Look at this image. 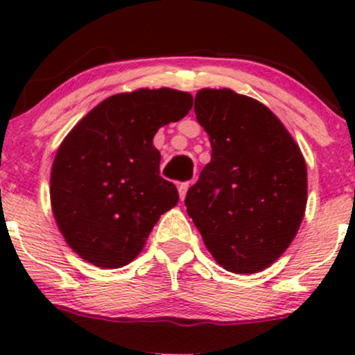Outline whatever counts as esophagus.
Here are the masks:
<instances>
[{"instance_id":"esophagus-1","label":"esophagus","mask_w":355,"mask_h":355,"mask_svg":"<svg viewBox=\"0 0 355 355\" xmlns=\"http://www.w3.org/2000/svg\"><path fill=\"white\" fill-rule=\"evenodd\" d=\"M189 189H190V182H183V183H180V185H178V193H180L182 200L185 198L187 190H189Z\"/></svg>"}]
</instances>
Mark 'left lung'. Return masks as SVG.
I'll return each mask as SVG.
<instances>
[{
	"mask_svg": "<svg viewBox=\"0 0 355 355\" xmlns=\"http://www.w3.org/2000/svg\"><path fill=\"white\" fill-rule=\"evenodd\" d=\"M195 115L211 160L187 191V211L225 270L255 274L294 240L307 205L299 145L266 105L229 88H203Z\"/></svg>",
	"mask_w": 355,
	"mask_h": 355,
	"instance_id": "1",
	"label": "left lung"
}]
</instances>
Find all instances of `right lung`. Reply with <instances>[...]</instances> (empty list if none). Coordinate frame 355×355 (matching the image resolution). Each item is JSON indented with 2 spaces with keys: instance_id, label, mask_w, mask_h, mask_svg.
<instances>
[{
  "instance_id": "1",
  "label": "right lung",
  "mask_w": 355,
  "mask_h": 355,
  "mask_svg": "<svg viewBox=\"0 0 355 355\" xmlns=\"http://www.w3.org/2000/svg\"><path fill=\"white\" fill-rule=\"evenodd\" d=\"M191 95L172 88L118 93L76 123L56 152L51 209L64 240L101 268L132 262L178 191L160 177L158 128L182 120Z\"/></svg>"
}]
</instances>
